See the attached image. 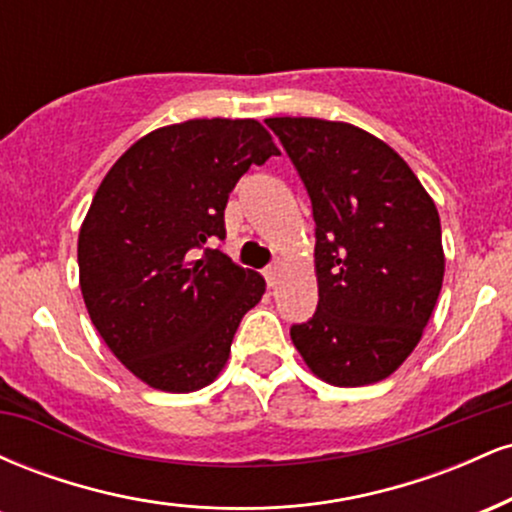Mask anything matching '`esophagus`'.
Here are the masks:
<instances>
[{
    "label": "esophagus",
    "mask_w": 512,
    "mask_h": 512,
    "mask_svg": "<svg viewBox=\"0 0 512 512\" xmlns=\"http://www.w3.org/2000/svg\"><path fill=\"white\" fill-rule=\"evenodd\" d=\"M264 279H267V284L272 286H276V281H279V262H274V264H269L267 269H264Z\"/></svg>",
    "instance_id": "34e87169"
}]
</instances>
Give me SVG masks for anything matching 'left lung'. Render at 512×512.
Returning <instances> with one entry per match:
<instances>
[{"mask_svg": "<svg viewBox=\"0 0 512 512\" xmlns=\"http://www.w3.org/2000/svg\"><path fill=\"white\" fill-rule=\"evenodd\" d=\"M315 219L317 310L291 339L317 378L385 380L436 308L445 257L433 199L373 134L317 117H269Z\"/></svg>", "mask_w": 512, "mask_h": 512, "instance_id": "obj_1", "label": "left lung"}]
</instances>
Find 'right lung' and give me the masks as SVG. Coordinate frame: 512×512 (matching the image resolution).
Masks as SVG:
<instances>
[{
	"instance_id": "right-lung-1",
	"label": "right lung",
	"mask_w": 512,
	"mask_h": 512,
	"mask_svg": "<svg viewBox=\"0 0 512 512\" xmlns=\"http://www.w3.org/2000/svg\"><path fill=\"white\" fill-rule=\"evenodd\" d=\"M279 156L257 120H187L146 134L108 170L79 231V281L110 351L156 390L209 385L264 279L233 264L228 195Z\"/></svg>"
}]
</instances>
